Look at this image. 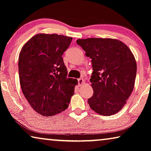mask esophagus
Returning a JSON list of instances; mask_svg holds the SVG:
<instances>
[{"mask_svg": "<svg viewBox=\"0 0 151 151\" xmlns=\"http://www.w3.org/2000/svg\"><path fill=\"white\" fill-rule=\"evenodd\" d=\"M84 83H85V81H84V79H83V78H78V85H79V87H80V86H82L83 84H84Z\"/></svg>", "mask_w": 151, "mask_h": 151, "instance_id": "esophagus-1", "label": "esophagus"}]
</instances>
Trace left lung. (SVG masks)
Masks as SVG:
<instances>
[{
  "label": "left lung",
  "mask_w": 151,
  "mask_h": 151,
  "mask_svg": "<svg viewBox=\"0 0 151 151\" xmlns=\"http://www.w3.org/2000/svg\"><path fill=\"white\" fill-rule=\"evenodd\" d=\"M76 43L91 59L93 95L88 99L90 107L102 116L116 114L134 86L137 66L133 54L124 43L111 38L79 39Z\"/></svg>",
  "instance_id": "1"
}]
</instances>
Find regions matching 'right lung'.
Instances as JSON below:
<instances>
[{
	"label": "right lung",
	"instance_id": "obj_1",
	"mask_svg": "<svg viewBox=\"0 0 151 151\" xmlns=\"http://www.w3.org/2000/svg\"><path fill=\"white\" fill-rule=\"evenodd\" d=\"M73 38L39 33L23 45L19 58L23 93L37 113L52 116L68 107L77 81L67 78L63 54Z\"/></svg>",
	"mask_w": 151,
	"mask_h": 151
}]
</instances>
